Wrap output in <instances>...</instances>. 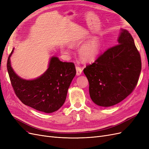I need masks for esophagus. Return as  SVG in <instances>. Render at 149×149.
I'll list each match as a JSON object with an SVG mask.
<instances>
[{"label": "esophagus", "mask_w": 149, "mask_h": 149, "mask_svg": "<svg viewBox=\"0 0 149 149\" xmlns=\"http://www.w3.org/2000/svg\"><path fill=\"white\" fill-rule=\"evenodd\" d=\"M76 75L77 76H79L82 73V69L81 67L78 66H76Z\"/></svg>", "instance_id": "1"}]
</instances>
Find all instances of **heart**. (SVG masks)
<instances>
[{
    "mask_svg": "<svg viewBox=\"0 0 149 149\" xmlns=\"http://www.w3.org/2000/svg\"><path fill=\"white\" fill-rule=\"evenodd\" d=\"M102 48V42L98 38H93L89 41L82 45L79 49V55L81 59L84 62H92L98 57ZM63 54L70 52L68 47L61 49Z\"/></svg>",
    "mask_w": 149,
    "mask_h": 149,
    "instance_id": "1",
    "label": "heart"
}]
</instances>
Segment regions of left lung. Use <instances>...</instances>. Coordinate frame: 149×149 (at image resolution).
Here are the masks:
<instances>
[{
    "label": "left lung",
    "instance_id": "1",
    "mask_svg": "<svg viewBox=\"0 0 149 149\" xmlns=\"http://www.w3.org/2000/svg\"><path fill=\"white\" fill-rule=\"evenodd\" d=\"M118 42L83 70L89 83L91 98L99 106L120 103L133 91L139 80L141 55L131 34L121 29Z\"/></svg>",
    "mask_w": 149,
    "mask_h": 149
}]
</instances>
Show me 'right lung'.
<instances>
[{
	"instance_id": "obj_1",
	"label": "right lung",
	"mask_w": 149,
	"mask_h": 149,
	"mask_svg": "<svg viewBox=\"0 0 149 149\" xmlns=\"http://www.w3.org/2000/svg\"><path fill=\"white\" fill-rule=\"evenodd\" d=\"M7 60V71L15 93L23 104L34 109L50 113L58 110L66 98L70 84L76 75L74 64L63 62L58 57L50 58L49 68L39 78L26 80L14 72Z\"/></svg>"
}]
</instances>
